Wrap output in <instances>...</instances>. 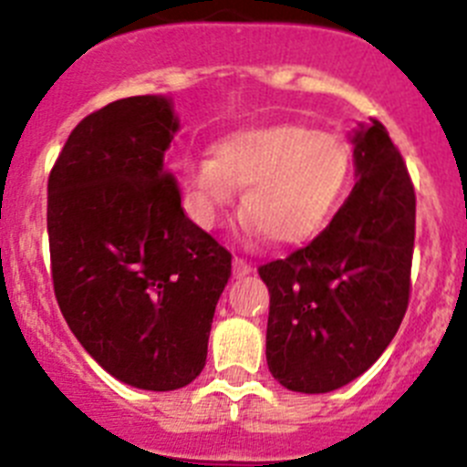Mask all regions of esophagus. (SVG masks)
<instances>
[{
    "label": "esophagus",
    "mask_w": 467,
    "mask_h": 467,
    "mask_svg": "<svg viewBox=\"0 0 467 467\" xmlns=\"http://www.w3.org/2000/svg\"><path fill=\"white\" fill-rule=\"evenodd\" d=\"M250 271H253V264L245 262L243 257H234V275H236V278H243V275H247Z\"/></svg>",
    "instance_id": "34e87169"
}]
</instances>
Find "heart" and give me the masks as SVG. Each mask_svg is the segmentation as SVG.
<instances>
[{
    "label": "heart",
    "instance_id": "obj_1",
    "mask_svg": "<svg viewBox=\"0 0 467 467\" xmlns=\"http://www.w3.org/2000/svg\"><path fill=\"white\" fill-rule=\"evenodd\" d=\"M353 154L344 138L306 126H271L229 135L214 159L187 168L192 217L214 226L243 192V217L274 243H296L325 224L344 196Z\"/></svg>",
    "mask_w": 467,
    "mask_h": 467
}]
</instances>
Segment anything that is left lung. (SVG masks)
Segmentation results:
<instances>
[{
  "label": "left lung",
  "instance_id": "8db88e82",
  "mask_svg": "<svg viewBox=\"0 0 467 467\" xmlns=\"http://www.w3.org/2000/svg\"><path fill=\"white\" fill-rule=\"evenodd\" d=\"M358 182L308 245L259 266L269 287L266 362L296 393L365 374L402 323L411 287L416 193L381 121L353 135Z\"/></svg>",
  "mask_w": 467,
  "mask_h": 467
}]
</instances>
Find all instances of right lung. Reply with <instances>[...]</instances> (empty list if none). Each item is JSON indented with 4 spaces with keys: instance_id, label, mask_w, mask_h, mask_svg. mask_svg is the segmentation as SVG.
Masks as SVG:
<instances>
[{
    "instance_id": "add662e5",
    "label": "right lung",
    "mask_w": 467,
    "mask_h": 467,
    "mask_svg": "<svg viewBox=\"0 0 467 467\" xmlns=\"http://www.w3.org/2000/svg\"><path fill=\"white\" fill-rule=\"evenodd\" d=\"M172 105L135 95L69 133L48 175L57 306L86 353L119 381L177 390L203 372L231 253L184 214L166 166Z\"/></svg>"
}]
</instances>
